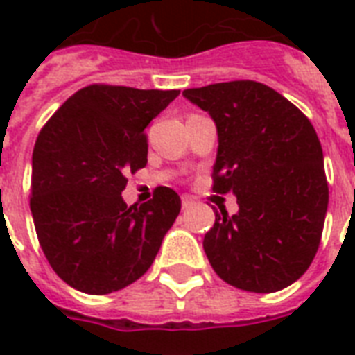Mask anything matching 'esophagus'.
<instances>
[{"mask_svg":"<svg viewBox=\"0 0 355 355\" xmlns=\"http://www.w3.org/2000/svg\"><path fill=\"white\" fill-rule=\"evenodd\" d=\"M191 205H193V197H189V195H184V197H182V208H189Z\"/></svg>","mask_w":355,"mask_h":355,"instance_id":"34e87169","label":"esophagus"}]
</instances>
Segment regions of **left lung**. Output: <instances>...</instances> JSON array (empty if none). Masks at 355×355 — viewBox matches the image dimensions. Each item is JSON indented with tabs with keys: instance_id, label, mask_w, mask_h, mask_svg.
Instances as JSON below:
<instances>
[{
	"instance_id": "1",
	"label": "left lung",
	"mask_w": 355,
	"mask_h": 355,
	"mask_svg": "<svg viewBox=\"0 0 355 355\" xmlns=\"http://www.w3.org/2000/svg\"><path fill=\"white\" fill-rule=\"evenodd\" d=\"M182 96L217 128L214 189L239 210L216 211L202 247L219 278L275 293L308 270L319 248L328 184L313 125L286 97L254 80L189 88Z\"/></svg>"
}]
</instances>
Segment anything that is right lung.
<instances>
[{"instance_id":"right-lung-1","label":"right lung","mask_w":355,"mask_h":355,"mask_svg":"<svg viewBox=\"0 0 355 355\" xmlns=\"http://www.w3.org/2000/svg\"><path fill=\"white\" fill-rule=\"evenodd\" d=\"M178 94L86 86L38 134L31 214L47 261L77 291L108 295L138 280L177 219L171 188L130 208L121 191L128 173L147 166L145 127Z\"/></svg>"}]
</instances>
